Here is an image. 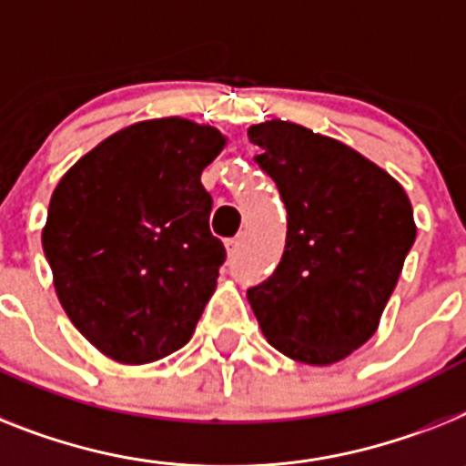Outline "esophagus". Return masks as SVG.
I'll return each mask as SVG.
<instances>
[{
	"label": "esophagus",
	"instance_id": "1",
	"mask_svg": "<svg viewBox=\"0 0 466 466\" xmlns=\"http://www.w3.org/2000/svg\"><path fill=\"white\" fill-rule=\"evenodd\" d=\"M241 241H244V237H234V239L225 241V248H227V253H229V258H234L237 253H239Z\"/></svg>",
	"mask_w": 466,
	"mask_h": 466
}]
</instances>
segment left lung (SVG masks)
Segmentation results:
<instances>
[{
  "label": "left lung",
  "mask_w": 466,
  "mask_h": 466,
  "mask_svg": "<svg viewBox=\"0 0 466 466\" xmlns=\"http://www.w3.org/2000/svg\"><path fill=\"white\" fill-rule=\"evenodd\" d=\"M248 139L287 206L281 260L248 303L279 353L334 365L377 331L417 237L412 203L384 167L303 125L268 120Z\"/></svg>",
  "instance_id": "8db88e82"
}]
</instances>
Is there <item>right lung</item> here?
Instances as JSON below:
<instances>
[{
	"label": "right lung",
	"mask_w": 466,
	"mask_h": 466,
	"mask_svg": "<svg viewBox=\"0 0 466 466\" xmlns=\"http://www.w3.org/2000/svg\"><path fill=\"white\" fill-rule=\"evenodd\" d=\"M225 144L210 125L142 120L58 179L42 248L66 315L106 358L156 362L197 329L227 256L201 173Z\"/></svg>",
	"instance_id": "1"
}]
</instances>
